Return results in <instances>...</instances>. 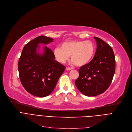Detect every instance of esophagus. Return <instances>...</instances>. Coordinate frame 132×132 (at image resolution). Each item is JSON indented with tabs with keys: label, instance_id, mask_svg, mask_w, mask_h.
I'll return each mask as SVG.
<instances>
[{
	"label": "esophagus",
	"instance_id": "esophagus-1",
	"mask_svg": "<svg viewBox=\"0 0 132 132\" xmlns=\"http://www.w3.org/2000/svg\"><path fill=\"white\" fill-rule=\"evenodd\" d=\"M73 69L72 68H66V70L67 71H69V70H71Z\"/></svg>",
	"mask_w": 132,
	"mask_h": 132
}]
</instances>
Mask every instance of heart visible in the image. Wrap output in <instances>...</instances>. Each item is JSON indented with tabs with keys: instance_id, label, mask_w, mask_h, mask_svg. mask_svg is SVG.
Returning <instances> with one entry per match:
<instances>
[{
	"instance_id": "obj_1",
	"label": "heart",
	"mask_w": 132,
	"mask_h": 132,
	"mask_svg": "<svg viewBox=\"0 0 132 132\" xmlns=\"http://www.w3.org/2000/svg\"><path fill=\"white\" fill-rule=\"evenodd\" d=\"M95 45L90 40H71L64 42L61 47H55L53 55L60 63H65L71 55L72 63L82 67L88 64L93 58Z\"/></svg>"
}]
</instances>
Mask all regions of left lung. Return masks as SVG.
Here are the masks:
<instances>
[{
    "mask_svg": "<svg viewBox=\"0 0 132 132\" xmlns=\"http://www.w3.org/2000/svg\"><path fill=\"white\" fill-rule=\"evenodd\" d=\"M97 48L90 62L79 70L75 85L81 93L94 96L104 93L110 85L115 72L116 61L110 46L101 39L94 37Z\"/></svg>",
    "mask_w": 132,
    "mask_h": 132,
    "instance_id": "obj_1",
    "label": "left lung"
}]
</instances>
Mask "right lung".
<instances>
[{"instance_id": "add662e5", "label": "right lung", "mask_w": 132, "mask_h": 132, "mask_svg": "<svg viewBox=\"0 0 132 132\" xmlns=\"http://www.w3.org/2000/svg\"><path fill=\"white\" fill-rule=\"evenodd\" d=\"M53 39L40 36L23 48L18 64L21 82L25 89L34 96L44 97L55 88L65 67L55 60L53 51L46 46Z\"/></svg>"}]
</instances>
